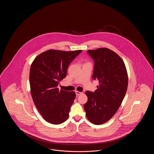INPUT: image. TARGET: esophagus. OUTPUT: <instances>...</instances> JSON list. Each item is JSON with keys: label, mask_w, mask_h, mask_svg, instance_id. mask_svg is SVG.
Wrapping results in <instances>:
<instances>
[{"label": "esophagus", "mask_w": 154, "mask_h": 154, "mask_svg": "<svg viewBox=\"0 0 154 154\" xmlns=\"http://www.w3.org/2000/svg\"><path fill=\"white\" fill-rule=\"evenodd\" d=\"M75 94L77 96L80 95L81 94H82V92L79 91H75Z\"/></svg>", "instance_id": "esophagus-1"}]
</instances>
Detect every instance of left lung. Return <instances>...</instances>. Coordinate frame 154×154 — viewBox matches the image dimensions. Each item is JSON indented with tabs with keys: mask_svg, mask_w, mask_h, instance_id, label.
<instances>
[{
	"mask_svg": "<svg viewBox=\"0 0 154 154\" xmlns=\"http://www.w3.org/2000/svg\"><path fill=\"white\" fill-rule=\"evenodd\" d=\"M94 59V80L99 85L95 92L86 91L88 101L84 104L86 116L92 124L101 125L116 113L126 94L128 77L121 57L106 48L87 51Z\"/></svg>",
	"mask_w": 154,
	"mask_h": 154,
	"instance_id": "1",
	"label": "left lung"
}]
</instances>
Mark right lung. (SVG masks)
Here are the masks:
<instances>
[{
  "label": "right lung",
  "instance_id": "1",
  "mask_svg": "<svg viewBox=\"0 0 154 154\" xmlns=\"http://www.w3.org/2000/svg\"><path fill=\"white\" fill-rule=\"evenodd\" d=\"M81 52L50 50L38 55L31 65L32 97L37 109L49 123L60 124L69 117L75 93L59 90L57 87L59 81L66 77L70 63Z\"/></svg>",
  "mask_w": 154,
  "mask_h": 154
}]
</instances>
